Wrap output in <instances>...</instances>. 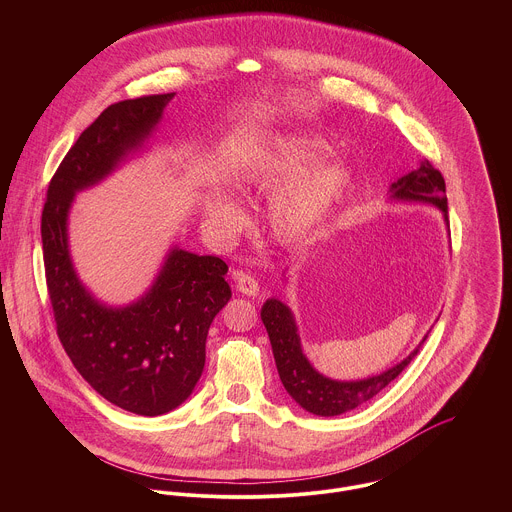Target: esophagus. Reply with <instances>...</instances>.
I'll return each mask as SVG.
<instances>
[{"instance_id": "esophagus-1", "label": "esophagus", "mask_w": 512, "mask_h": 512, "mask_svg": "<svg viewBox=\"0 0 512 512\" xmlns=\"http://www.w3.org/2000/svg\"><path fill=\"white\" fill-rule=\"evenodd\" d=\"M234 282H236V290L242 293V295L254 297V295H258V292H260V286H258V282H256L252 276H248V274H242V272H238V274L234 276Z\"/></svg>"}]
</instances>
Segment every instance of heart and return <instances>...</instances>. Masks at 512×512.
Here are the masks:
<instances>
[{"label": "heart", "instance_id": "heart-1", "mask_svg": "<svg viewBox=\"0 0 512 512\" xmlns=\"http://www.w3.org/2000/svg\"><path fill=\"white\" fill-rule=\"evenodd\" d=\"M331 144L315 134L293 132L276 138L236 171L242 189H276L268 201L266 220L272 236L295 244L315 234L333 217L353 185V167L343 159L324 161ZM205 217L217 234H230L242 224V211L232 195L213 187L205 199Z\"/></svg>", "mask_w": 512, "mask_h": 512}]
</instances>
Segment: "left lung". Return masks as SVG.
<instances>
[{
  "label": "left lung",
  "instance_id": "8db88e82",
  "mask_svg": "<svg viewBox=\"0 0 512 512\" xmlns=\"http://www.w3.org/2000/svg\"><path fill=\"white\" fill-rule=\"evenodd\" d=\"M388 201L436 207L443 215L445 226L449 228L445 181L438 169H434V165L426 159L420 161L416 169L408 171L390 185ZM260 315L272 343V353L284 388L303 410L323 418L351 412L363 406L370 398H374L378 392H382L406 366L410 365V361L418 355L422 343L428 337L426 335L422 343L406 359L378 374L359 380H335L321 374L305 357L295 317L292 309L284 301H280L278 297L266 299Z\"/></svg>",
  "mask_w": 512,
  "mask_h": 512
}]
</instances>
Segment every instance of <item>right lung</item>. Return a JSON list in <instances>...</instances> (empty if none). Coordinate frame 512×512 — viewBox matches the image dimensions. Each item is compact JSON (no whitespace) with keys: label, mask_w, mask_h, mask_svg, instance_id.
<instances>
[{"label":"right lung","mask_w":512,"mask_h":512,"mask_svg":"<svg viewBox=\"0 0 512 512\" xmlns=\"http://www.w3.org/2000/svg\"><path fill=\"white\" fill-rule=\"evenodd\" d=\"M175 92L108 106L74 142L47 191L41 217L47 290L59 339L80 376L108 402L140 416L181 406L205 368L213 319L232 297L217 256L171 246L144 295L108 305L76 274L69 215L78 193L144 151Z\"/></svg>","instance_id":"right-lung-1"}]
</instances>
